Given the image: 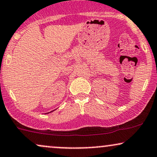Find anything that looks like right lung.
Here are the masks:
<instances>
[{
  "label": "right lung",
  "instance_id": "obj_1",
  "mask_svg": "<svg viewBox=\"0 0 157 157\" xmlns=\"http://www.w3.org/2000/svg\"><path fill=\"white\" fill-rule=\"evenodd\" d=\"M56 109H54V110H52V111H50V112H49V113H45V114H48V113H50L53 112V111H55V110H56Z\"/></svg>",
  "mask_w": 157,
  "mask_h": 157
}]
</instances>
